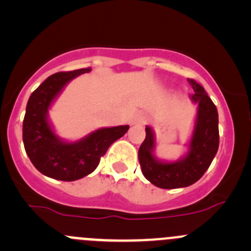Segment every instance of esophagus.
Instances as JSON below:
<instances>
[{"label": "esophagus", "mask_w": 251, "mask_h": 251, "mask_svg": "<svg viewBox=\"0 0 251 251\" xmlns=\"http://www.w3.org/2000/svg\"><path fill=\"white\" fill-rule=\"evenodd\" d=\"M148 120V116L144 113H138L131 119V125H144Z\"/></svg>", "instance_id": "1"}]
</instances>
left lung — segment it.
<instances>
[{
  "instance_id": "8db88e82",
  "label": "left lung",
  "mask_w": 251,
  "mask_h": 251,
  "mask_svg": "<svg viewBox=\"0 0 251 251\" xmlns=\"http://www.w3.org/2000/svg\"><path fill=\"white\" fill-rule=\"evenodd\" d=\"M194 93L191 100L198 105L194 130L188 151L176 161H164L155 156V135L146 126V140L138 149L142 174L159 188L175 189L196 183L209 169L219 149V114L205 90L197 81L188 78Z\"/></svg>"
}]
</instances>
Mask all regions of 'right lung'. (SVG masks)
<instances>
[{"mask_svg":"<svg viewBox=\"0 0 251 251\" xmlns=\"http://www.w3.org/2000/svg\"><path fill=\"white\" fill-rule=\"evenodd\" d=\"M91 68L57 73L47 77L30 96L23 121V142L32 165L45 176L60 181H76L96 170L100 158L116 140L123 137L128 125L103 127L81 140H62L48 120V109L63 88Z\"/></svg>","mask_w":251,"mask_h":251,"instance_id":"right-lung-1","label":"right lung"}]
</instances>
